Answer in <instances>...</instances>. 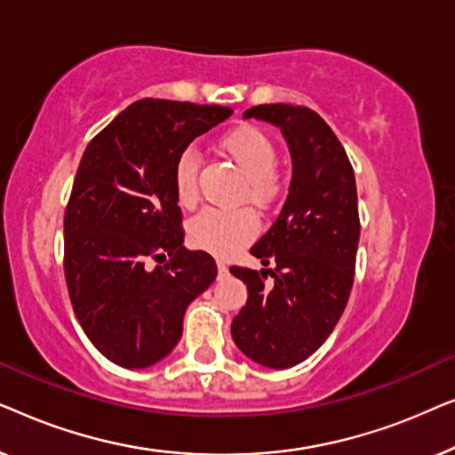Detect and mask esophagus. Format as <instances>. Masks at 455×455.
Segmentation results:
<instances>
[{
    "mask_svg": "<svg viewBox=\"0 0 455 455\" xmlns=\"http://www.w3.org/2000/svg\"><path fill=\"white\" fill-rule=\"evenodd\" d=\"M217 269H220L221 275H226V273H228V265H226V260L217 259Z\"/></svg>",
    "mask_w": 455,
    "mask_h": 455,
    "instance_id": "obj_1",
    "label": "esophagus"
}]
</instances>
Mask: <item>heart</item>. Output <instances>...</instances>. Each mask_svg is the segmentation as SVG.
I'll list each match as a JSON object with an SVG mask.
<instances>
[{"mask_svg":"<svg viewBox=\"0 0 455 455\" xmlns=\"http://www.w3.org/2000/svg\"><path fill=\"white\" fill-rule=\"evenodd\" d=\"M223 151L232 157L246 176L242 198H248L259 209H269L282 196L283 184L279 180L277 147L263 130L244 126L223 136ZM198 155L184 151L173 167V192L182 207H192L198 198ZM259 220L251 209H203L188 226V238L196 248L217 257H229L254 238Z\"/></svg>","mask_w":455,"mask_h":455,"instance_id":"b5f03b06","label":"heart"}]
</instances>
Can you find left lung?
Segmentation results:
<instances>
[{
    "mask_svg": "<svg viewBox=\"0 0 455 455\" xmlns=\"http://www.w3.org/2000/svg\"><path fill=\"white\" fill-rule=\"evenodd\" d=\"M244 117L275 124L294 167L282 213L251 248L271 269H229L248 288L232 338L254 363L290 369L319 350L350 298L360 238L356 180L338 136L316 111L273 103L251 108ZM269 275L274 282L267 284Z\"/></svg>",
    "mask_w": 455,
    "mask_h": 455,
    "instance_id": "obj_1",
    "label": "left lung"
}]
</instances>
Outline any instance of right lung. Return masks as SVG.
Returning a JSON list of instances; mask_svg holds the SVG:
<instances>
[{"label": "right lung", "instance_id": "right-lung-1", "mask_svg": "<svg viewBox=\"0 0 455 455\" xmlns=\"http://www.w3.org/2000/svg\"><path fill=\"white\" fill-rule=\"evenodd\" d=\"M229 116L221 105L140 99L80 159L64 215L68 294L86 338L124 369L165 358L188 304L217 277L209 252L182 246L173 167Z\"/></svg>", "mask_w": 455, "mask_h": 455}]
</instances>
